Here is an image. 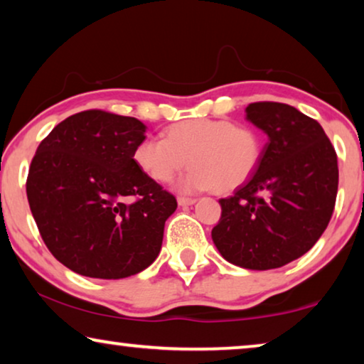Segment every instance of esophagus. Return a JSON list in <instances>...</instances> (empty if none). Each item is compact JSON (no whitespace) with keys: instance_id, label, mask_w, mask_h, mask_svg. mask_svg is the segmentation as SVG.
Wrapping results in <instances>:
<instances>
[{"instance_id":"34e87169","label":"esophagus","mask_w":364,"mask_h":364,"mask_svg":"<svg viewBox=\"0 0 364 364\" xmlns=\"http://www.w3.org/2000/svg\"><path fill=\"white\" fill-rule=\"evenodd\" d=\"M194 203H196V199H193V198H178V204L180 205H193Z\"/></svg>"}]
</instances>
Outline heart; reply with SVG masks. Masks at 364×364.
<instances>
[{
	"label": "heart",
	"instance_id": "heart-1",
	"mask_svg": "<svg viewBox=\"0 0 364 364\" xmlns=\"http://www.w3.org/2000/svg\"><path fill=\"white\" fill-rule=\"evenodd\" d=\"M263 142L257 130L222 119H188L171 124L166 139L145 137L134 150V160L156 183H168L186 164L181 178L186 193L215 188L229 193L245 184L262 161Z\"/></svg>",
	"mask_w": 364,
	"mask_h": 364
}]
</instances>
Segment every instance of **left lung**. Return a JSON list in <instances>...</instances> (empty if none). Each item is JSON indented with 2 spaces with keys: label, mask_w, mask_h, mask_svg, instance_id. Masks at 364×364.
<instances>
[{
  "label": "left lung",
  "mask_w": 364,
  "mask_h": 364,
  "mask_svg": "<svg viewBox=\"0 0 364 364\" xmlns=\"http://www.w3.org/2000/svg\"><path fill=\"white\" fill-rule=\"evenodd\" d=\"M247 121L268 135L262 161L234 196L220 199L217 250L245 269H273L316 245L333 214L337 154L317 121L283 102H252Z\"/></svg>",
  "instance_id": "8db88e82"
}]
</instances>
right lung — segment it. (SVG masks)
<instances>
[{"mask_svg": "<svg viewBox=\"0 0 364 364\" xmlns=\"http://www.w3.org/2000/svg\"><path fill=\"white\" fill-rule=\"evenodd\" d=\"M145 130L135 117L91 109L37 147L26 183L31 213L48 250L75 273L121 279L159 257L178 204L135 164Z\"/></svg>", "mask_w": 364, "mask_h": 364, "instance_id": "1", "label": "right lung"}]
</instances>
